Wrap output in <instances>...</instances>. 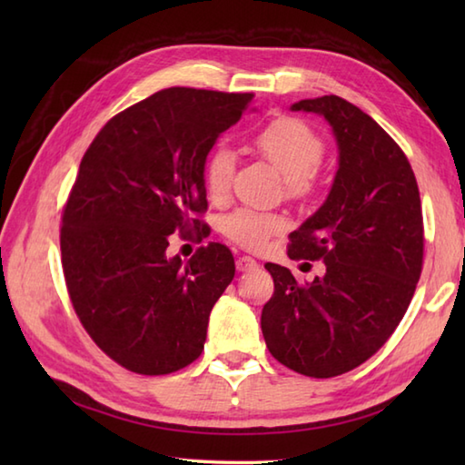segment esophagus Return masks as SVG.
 <instances>
[{"mask_svg": "<svg viewBox=\"0 0 465 465\" xmlns=\"http://www.w3.org/2000/svg\"><path fill=\"white\" fill-rule=\"evenodd\" d=\"M235 268H238V272H253L258 270V262L250 258V255H240V258L235 260Z\"/></svg>", "mask_w": 465, "mask_h": 465, "instance_id": "obj_1", "label": "esophagus"}]
</instances>
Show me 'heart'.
<instances>
[{"instance_id":"heart-1","label":"heart","mask_w":465,"mask_h":465,"mask_svg":"<svg viewBox=\"0 0 465 465\" xmlns=\"http://www.w3.org/2000/svg\"><path fill=\"white\" fill-rule=\"evenodd\" d=\"M253 147L285 177V187L292 197H308L315 190V170L323 160V142L308 124L298 117H275L255 134ZM205 187L212 197L220 200L232 185L233 153L227 147H215L205 162ZM285 217L240 207L227 213L222 232L227 240L248 250H262L272 235L285 230Z\"/></svg>"}]
</instances>
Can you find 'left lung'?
Instances as JSON below:
<instances>
[{
  "label": "left lung",
  "mask_w": 465,
  "mask_h": 465,
  "mask_svg": "<svg viewBox=\"0 0 465 465\" xmlns=\"http://www.w3.org/2000/svg\"><path fill=\"white\" fill-rule=\"evenodd\" d=\"M292 112L323 115L338 143L331 190L288 250L292 260H322L325 273L298 283L265 263L273 295L262 331L285 368L333 378L370 360L406 313L423 262L421 202L406 153L360 107L323 95Z\"/></svg>",
  "instance_id": "1"
}]
</instances>
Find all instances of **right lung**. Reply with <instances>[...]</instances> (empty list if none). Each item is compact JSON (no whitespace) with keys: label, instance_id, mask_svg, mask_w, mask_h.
<instances>
[{"label":"right lung","instance_id":"add662e5","mask_svg":"<svg viewBox=\"0 0 465 465\" xmlns=\"http://www.w3.org/2000/svg\"><path fill=\"white\" fill-rule=\"evenodd\" d=\"M252 97L170 87L112 117L87 147L62 217V265L85 331L125 370L165 375L203 351L233 255L222 243L187 262L165 250L173 232L202 230L207 153Z\"/></svg>","mask_w":465,"mask_h":465}]
</instances>
